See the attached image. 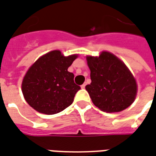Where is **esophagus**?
<instances>
[{"label": "esophagus", "instance_id": "obj_1", "mask_svg": "<svg viewBox=\"0 0 156 156\" xmlns=\"http://www.w3.org/2000/svg\"><path fill=\"white\" fill-rule=\"evenodd\" d=\"M85 86H86V83H83V85H82V86H81V88H85Z\"/></svg>", "mask_w": 156, "mask_h": 156}]
</instances>
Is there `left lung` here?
<instances>
[{
	"label": "left lung",
	"instance_id": "1",
	"mask_svg": "<svg viewBox=\"0 0 156 156\" xmlns=\"http://www.w3.org/2000/svg\"><path fill=\"white\" fill-rule=\"evenodd\" d=\"M91 83L85 88L94 105L102 111L115 113L132 105L137 84L126 65L108 51L87 57Z\"/></svg>",
	"mask_w": 156,
	"mask_h": 156
}]
</instances>
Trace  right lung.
<instances>
[{"label": "right lung", "instance_id": "right-lung-1", "mask_svg": "<svg viewBox=\"0 0 156 156\" xmlns=\"http://www.w3.org/2000/svg\"><path fill=\"white\" fill-rule=\"evenodd\" d=\"M78 55L64 57L58 50L41 56L27 72L22 83L26 101L39 113L55 115L73 102L80 89L68 71Z\"/></svg>", "mask_w": 156, "mask_h": 156}]
</instances>
